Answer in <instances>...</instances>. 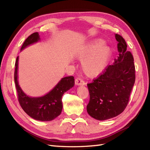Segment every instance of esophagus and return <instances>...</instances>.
I'll return each instance as SVG.
<instances>
[{"instance_id": "1", "label": "esophagus", "mask_w": 150, "mask_h": 150, "mask_svg": "<svg viewBox=\"0 0 150 150\" xmlns=\"http://www.w3.org/2000/svg\"><path fill=\"white\" fill-rule=\"evenodd\" d=\"M75 84L76 85H78V86H79V85H84L85 83H84V81L82 80L81 78H77L75 80Z\"/></svg>"}]
</instances>
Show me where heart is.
I'll use <instances>...</instances> for the list:
<instances>
[{"label":"heart","mask_w":150,"mask_h":150,"mask_svg":"<svg viewBox=\"0 0 150 150\" xmlns=\"http://www.w3.org/2000/svg\"><path fill=\"white\" fill-rule=\"evenodd\" d=\"M110 54V48L102 39H96L77 50L76 57L82 60L81 66L84 74L95 77L106 67Z\"/></svg>","instance_id":"heart-1"}]
</instances>
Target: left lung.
<instances>
[{
    "label": "left lung",
    "mask_w": 150,
    "mask_h": 150,
    "mask_svg": "<svg viewBox=\"0 0 150 150\" xmlns=\"http://www.w3.org/2000/svg\"><path fill=\"white\" fill-rule=\"evenodd\" d=\"M119 56L98 78L87 84L90 101L86 107L93 118L105 120L120 114L127 107L135 83V66L122 36L115 34Z\"/></svg>",
    "instance_id": "left-lung-1"
}]
</instances>
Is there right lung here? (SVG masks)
I'll return each instance as SVG.
<instances>
[{
    "instance_id": "1",
    "label": "right lung",
    "mask_w": 150,
    "mask_h": 150,
    "mask_svg": "<svg viewBox=\"0 0 150 150\" xmlns=\"http://www.w3.org/2000/svg\"><path fill=\"white\" fill-rule=\"evenodd\" d=\"M40 40L38 32L30 35L26 39L21 48L22 50L27 46L37 42ZM18 57L15 63L14 82L18 92V101L21 108L32 118L40 121H50L55 119L62 112V96L64 93L74 85L73 76L63 78L59 83L45 95L38 98H32L27 96L20 88L18 81Z\"/></svg>"
}]
</instances>
